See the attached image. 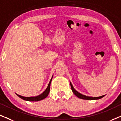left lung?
Returning a JSON list of instances; mask_svg holds the SVG:
<instances>
[{
    "label": "left lung",
    "instance_id": "left-lung-1",
    "mask_svg": "<svg viewBox=\"0 0 121 121\" xmlns=\"http://www.w3.org/2000/svg\"><path fill=\"white\" fill-rule=\"evenodd\" d=\"M70 86H71V88H72V90L73 91V92L74 94V95L76 96H77L78 97H79L80 99H84V100H99L100 99H101L102 97H103L105 95L101 96L100 97H90V96H87L84 95H82L81 94H80L79 92H78V91H77L76 90L74 89L73 86L72 84L70 82Z\"/></svg>",
    "mask_w": 121,
    "mask_h": 121
}]
</instances>
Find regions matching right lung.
<instances>
[{
    "instance_id": "add662e5",
    "label": "right lung",
    "mask_w": 121,
    "mask_h": 121,
    "mask_svg": "<svg viewBox=\"0 0 121 121\" xmlns=\"http://www.w3.org/2000/svg\"><path fill=\"white\" fill-rule=\"evenodd\" d=\"M52 77L50 81H49V83L48 85V87H47L46 90L43 92L42 94H41L37 96H34V97H24V96H22L19 95L17 94L16 95L18 96V97H20V98H21L22 99L26 100V101H40V100H43L44 99L46 98V97L48 95L49 93V91H50V85H51V81L52 79Z\"/></svg>"
}]
</instances>
